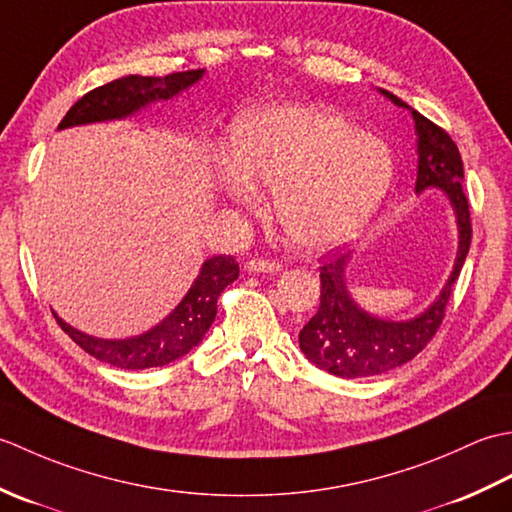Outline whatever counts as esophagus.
Listing matches in <instances>:
<instances>
[{
    "label": "esophagus",
    "instance_id": "34e87169",
    "mask_svg": "<svg viewBox=\"0 0 512 512\" xmlns=\"http://www.w3.org/2000/svg\"><path fill=\"white\" fill-rule=\"evenodd\" d=\"M248 273H277L281 270L279 262H270V259H250L246 262Z\"/></svg>",
    "mask_w": 512,
    "mask_h": 512
}]
</instances>
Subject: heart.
Here are the masks:
<instances>
[{
	"instance_id": "b5f03b06",
	"label": "heart",
	"mask_w": 512,
	"mask_h": 512,
	"mask_svg": "<svg viewBox=\"0 0 512 512\" xmlns=\"http://www.w3.org/2000/svg\"><path fill=\"white\" fill-rule=\"evenodd\" d=\"M231 160L217 162V187L228 200L255 206L257 189L273 191L275 217L306 250L350 242L385 200L394 158L383 140L323 107L273 105L237 118Z\"/></svg>"
}]
</instances>
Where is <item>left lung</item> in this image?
I'll use <instances>...</instances> for the list:
<instances>
[{"label": "left lung", "mask_w": 512, "mask_h": 512, "mask_svg": "<svg viewBox=\"0 0 512 512\" xmlns=\"http://www.w3.org/2000/svg\"><path fill=\"white\" fill-rule=\"evenodd\" d=\"M380 94L387 96L394 105L411 110L405 101H400L391 92L380 90ZM411 116L416 121L418 136L416 193L438 187L449 198L455 224H458V257H455L451 277L438 299L409 321L378 319L358 306L347 290L345 279L350 253L332 255L321 266V306L299 332V347L308 356V361L341 378L385 374L389 369L409 363L427 347L444 319L453 284L471 246V213L469 200L462 189L464 167L458 145L429 118L416 110H411Z\"/></svg>", "instance_id": "1"}]
</instances>
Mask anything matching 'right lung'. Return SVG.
Instances as JSON below:
<instances>
[{"mask_svg":"<svg viewBox=\"0 0 512 512\" xmlns=\"http://www.w3.org/2000/svg\"><path fill=\"white\" fill-rule=\"evenodd\" d=\"M204 76V70L173 72L167 76H140L129 74L123 79L105 83L81 96L68 114L63 116L59 129L103 123V121H121L143 110L149 103L169 101L182 90L191 88ZM239 275V266L231 255H215L206 259L195 277L193 286L178 303L165 321H160L145 334L132 336V339H96L72 328L54 314L61 330L70 339L83 347L85 352L121 369H147L162 367L176 358L189 354L198 345L206 330L211 328L217 314V297L222 290L233 284Z\"/></svg>","mask_w":512,"mask_h":512,"instance_id":"1","label":"right lung"}]
</instances>
